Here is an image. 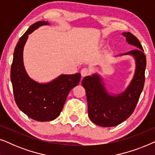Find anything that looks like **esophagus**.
Here are the masks:
<instances>
[{
	"instance_id": "obj_1",
	"label": "esophagus",
	"mask_w": 155,
	"mask_h": 155,
	"mask_svg": "<svg viewBox=\"0 0 155 155\" xmlns=\"http://www.w3.org/2000/svg\"><path fill=\"white\" fill-rule=\"evenodd\" d=\"M89 74H90V71L87 68H84L81 70V75L82 77H85V76L89 75Z\"/></svg>"
}]
</instances>
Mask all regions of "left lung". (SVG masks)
Here are the masks:
<instances>
[{"label":"left lung","mask_w":155,"mask_h":155,"mask_svg":"<svg viewBox=\"0 0 155 155\" xmlns=\"http://www.w3.org/2000/svg\"><path fill=\"white\" fill-rule=\"evenodd\" d=\"M126 41L136 49L117 56H130L135 61V72L126 90L114 94L107 90L102 76L93 73L82 81L85 89L88 115L94 124L102 127H113L129 118L136 107L145 83L146 57L140 42L130 32H124Z\"/></svg>","instance_id":"1"}]
</instances>
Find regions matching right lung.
I'll use <instances>...</instances> for the list:
<instances>
[{"label":"right lung","instance_id":"obj_1","mask_svg":"<svg viewBox=\"0 0 155 155\" xmlns=\"http://www.w3.org/2000/svg\"><path fill=\"white\" fill-rule=\"evenodd\" d=\"M44 25H50L47 21H39L29 27L17 44L11 65L10 79L15 100L19 109L31 119L49 121L60 115L72 89L77 86L81 75L61 74L51 81L39 82L29 77L24 65L23 51L29 35Z\"/></svg>","mask_w":155,"mask_h":155}]
</instances>
